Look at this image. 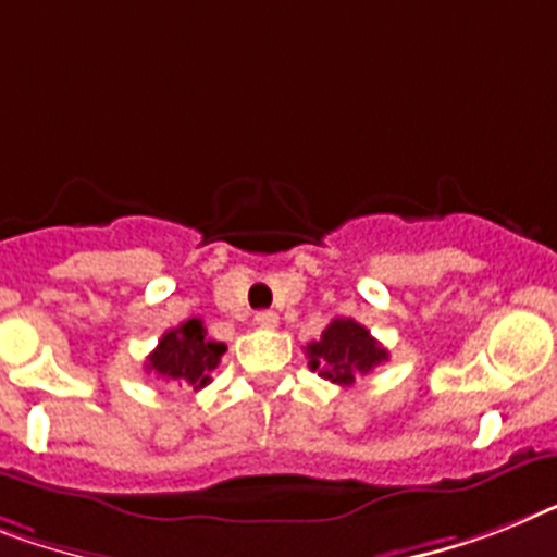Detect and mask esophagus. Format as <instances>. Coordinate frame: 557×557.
<instances>
[{
	"label": "esophagus",
	"mask_w": 557,
	"mask_h": 557,
	"mask_svg": "<svg viewBox=\"0 0 557 557\" xmlns=\"http://www.w3.org/2000/svg\"><path fill=\"white\" fill-rule=\"evenodd\" d=\"M256 324L264 330H275L278 327V315H275L273 310H261V312H256Z\"/></svg>",
	"instance_id": "obj_1"
}]
</instances>
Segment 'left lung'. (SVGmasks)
I'll use <instances>...</instances> for the list:
<instances>
[{"label": "left lung", "mask_w": 557, "mask_h": 557, "mask_svg": "<svg viewBox=\"0 0 557 557\" xmlns=\"http://www.w3.org/2000/svg\"><path fill=\"white\" fill-rule=\"evenodd\" d=\"M310 370L338 387H352L358 375H367L384 364L389 352L352 319H333L319 342L307 344Z\"/></svg>", "instance_id": "left-lung-1"}]
</instances>
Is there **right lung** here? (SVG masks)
<instances>
[{"label":"right lung","instance_id":"1","mask_svg":"<svg viewBox=\"0 0 557 557\" xmlns=\"http://www.w3.org/2000/svg\"><path fill=\"white\" fill-rule=\"evenodd\" d=\"M224 350L227 347L222 342L207 338L201 319H187L159 338V347L147 356L145 367L159 379L176 381L178 387L187 384L193 389H201L210 384V372L219 367Z\"/></svg>","mask_w":557,"mask_h":557}]
</instances>
